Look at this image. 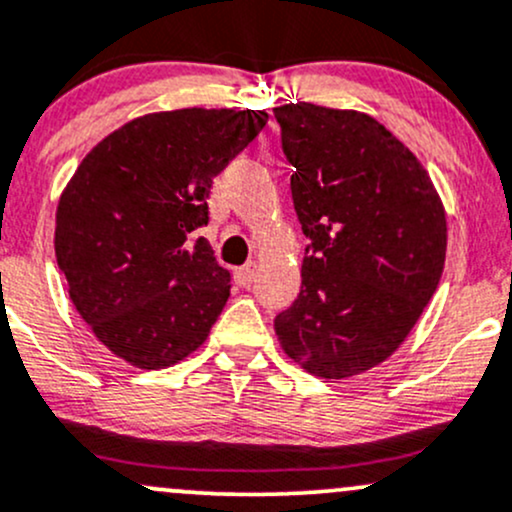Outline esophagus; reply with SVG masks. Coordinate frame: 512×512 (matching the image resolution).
<instances>
[{"mask_svg":"<svg viewBox=\"0 0 512 512\" xmlns=\"http://www.w3.org/2000/svg\"><path fill=\"white\" fill-rule=\"evenodd\" d=\"M255 272H257L255 262H247V265L235 269V282L240 286H250L252 279H255Z\"/></svg>","mask_w":512,"mask_h":512,"instance_id":"34e87169","label":"esophagus"}]
</instances>
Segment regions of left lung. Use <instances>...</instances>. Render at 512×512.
I'll use <instances>...</instances> for the list:
<instances>
[{
    "instance_id": "left-lung-1",
    "label": "left lung",
    "mask_w": 512,
    "mask_h": 512,
    "mask_svg": "<svg viewBox=\"0 0 512 512\" xmlns=\"http://www.w3.org/2000/svg\"><path fill=\"white\" fill-rule=\"evenodd\" d=\"M274 119L311 240L299 299L274 330L308 374L347 379L391 357L435 294L445 206L418 157L372 116L296 101Z\"/></svg>"
}]
</instances>
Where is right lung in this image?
Here are the masks:
<instances>
[{
  "instance_id": "obj_1",
  "label": "right lung",
  "mask_w": 512,
  "mask_h": 512,
  "mask_svg": "<svg viewBox=\"0 0 512 512\" xmlns=\"http://www.w3.org/2000/svg\"><path fill=\"white\" fill-rule=\"evenodd\" d=\"M267 111L140 116L89 150L55 213V257L84 323L116 357L165 369L209 338L230 272L194 230L211 184L265 128Z\"/></svg>"
}]
</instances>
